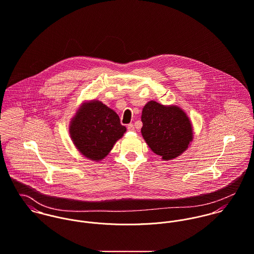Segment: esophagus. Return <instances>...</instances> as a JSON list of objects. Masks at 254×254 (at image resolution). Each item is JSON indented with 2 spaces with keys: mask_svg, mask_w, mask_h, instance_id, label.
<instances>
[{
  "mask_svg": "<svg viewBox=\"0 0 254 254\" xmlns=\"http://www.w3.org/2000/svg\"><path fill=\"white\" fill-rule=\"evenodd\" d=\"M127 129H128L129 131H133V130H134V126H133L132 124L127 125Z\"/></svg>",
  "mask_w": 254,
  "mask_h": 254,
  "instance_id": "obj_1",
  "label": "esophagus"
}]
</instances>
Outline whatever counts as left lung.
I'll use <instances>...</instances> for the list:
<instances>
[{"label": "left lung", "mask_w": 254, "mask_h": 254, "mask_svg": "<svg viewBox=\"0 0 254 254\" xmlns=\"http://www.w3.org/2000/svg\"><path fill=\"white\" fill-rule=\"evenodd\" d=\"M141 134L153 152L164 161L185 152L193 138L192 125L178 106L149 101L142 110Z\"/></svg>", "instance_id": "obj_1"}]
</instances>
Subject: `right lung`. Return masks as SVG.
<instances>
[{
  "label": "right lung",
  "instance_id": "1",
  "mask_svg": "<svg viewBox=\"0 0 254 254\" xmlns=\"http://www.w3.org/2000/svg\"><path fill=\"white\" fill-rule=\"evenodd\" d=\"M118 114L98 100L85 102L69 125L71 140L84 157L98 162L126 132Z\"/></svg>",
  "mask_w": 254,
  "mask_h": 254
}]
</instances>
